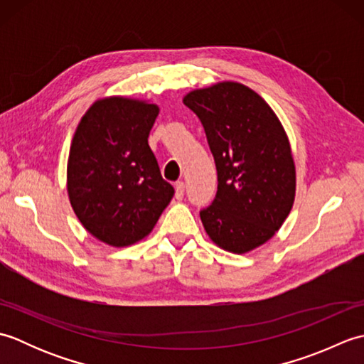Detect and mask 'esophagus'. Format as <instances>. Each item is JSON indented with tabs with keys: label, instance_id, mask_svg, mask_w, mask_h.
Returning a JSON list of instances; mask_svg holds the SVG:
<instances>
[{
	"label": "esophagus",
	"instance_id": "obj_1",
	"mask_svg": "<svg viewBox=\"0 0 364 364\" xmlns=\"http://www.w3.org/2000/svg\"><path fill=\"white\" fill-rule=\"evenodd\" d=\"M184 183L183 181H178L176 184H175V196H176V198L178 200H181L183 198V196H184Z\"/></svg>",
	"mask_w": 364,
	"mask_h": 364
}]
</instances>
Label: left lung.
I'll return each instance as SVG.
<instances>
[{
    "instance_id": "1",
    "label": "left lung",
    "mask_w": 364,
    "mask_h": 364,
    "mask_svg": "<svg viewBox=\"0 0 364 364\" xmlns=\"http://www.w3.org/2000/svg\"><path fill=\"white\" fill-rule=\"evenodd\" d=\"M183 103L202 122L218 168V192L200 211L213 242L247 253L283 225L296 196L288 136L270 106L244 84L192 90Z\"/></svg>"
}]
</instances>
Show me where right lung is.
Here are the masks:
<instances>
[{
	"label": "right lung",
	"mask_w": 364,
	"mask_h": 364,
	"mask_svg": "<svg viewBox=\"0 0 364 364\" xmlns=\"http://www.w3.org/2000/svg\"><path fill=\"white\" fill-rule=\"evenodd\" d=\"M159 107L141 100H98L73 136L67 191L76 218L112 247L141 241L156 225L175 189L162 180L149 134Z\"/></svg>",
	"instance_id": "1"
}]
</instances>
